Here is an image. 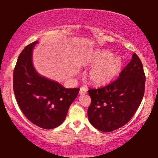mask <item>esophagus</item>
Listing matches in <instances>:
<instances>
[{
	"mask_svg": "<svg viewBox=\"0 0 158 158\" xmlns=\"http://www.w3.org/2000/svg\"><path fill=\"white\" fill-rule=\"evenodd\" d=\"M86 92H87V89L85 88V87H81V88L80 89L79 94H81V95H84V94H86Z\"/></svg>",
	"mask_w": 158,
	"mask_h": 158,
	"instance_id": "34e87169",
	"label": "esophagus"
}]
</instances>
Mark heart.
<instances>
[{"label":"heart","mask_w":158,"mask_h":158,"mask_svg":"<svg viewBox=\"0 0 158 158\" xmlns=\"http://www.w3.org/2000/svg\"><path fill=\"white\" fill-rule=\"evenodd\" d=\"M88 63L95 65L91 69L89 78L96 86H103L110 83L121 72L123 61L107 50L95 52L89 56Z\"/></svg>","instance_id":"b5f03b06"}]
</instances>
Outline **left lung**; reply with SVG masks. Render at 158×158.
Instances as JSON below:
<instances>
[{
    "label": "left lung",
    "instance_id": "obj_1",
    "mask_svg": "<svg viewBox=\"0 0 158 158\" xmlns=\"http://www.w3.org/2000/svg\"><path fill=\"white\" fill-rule=\"evenodd\" d=\"M143 64L134 53L118 78L98 89H89L88 109L91 124L98 130L110 132L126 125L140 105L145 92Z\"/></svg>",
    "mask_w": 158,
    "mask_h": 158
}]
</instances>
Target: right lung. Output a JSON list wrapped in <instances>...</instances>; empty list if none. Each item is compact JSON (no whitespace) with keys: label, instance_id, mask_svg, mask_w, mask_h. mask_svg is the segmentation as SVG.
<instances>
[{"label":"right lung","instance_id":"obj_1","mask_svg":"<svg viewBox=\"0 0 158 158\" xmlns=\"http://www.w3.org/2000/svg\"><path fill=\"white\" fill-rule=\"evenodd\" d=\"M37 43L28 44L19 55L13 72V91L25 116L42 128L52 129L64 122L80 89H66L36 72L32 52Z\"/></svg>","mask_w":158,"mask_h":158}]
</instances>
